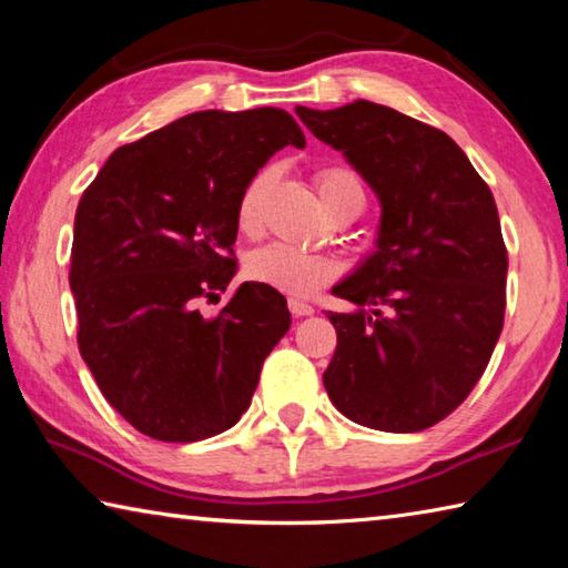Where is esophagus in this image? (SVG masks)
<instances>
[{"mask_svg":"<svg viewBox=\"0 0 568 568\" xmlns=\"http://www.w3.org/2000/svg\"><path fill=\"white\" fill-rule=\"evenodd\" d=\"M287 307H291V313L295 315V318H303V315H313V311H315L311 303L301 301V297H291V301H287Z\"/></svg>","mask_w":568,"mask_h":568,"instance_id":"obj_1","label":"esophagus"}]
</instances>
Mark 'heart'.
I'll return each instance as SVG.
<instances>
[{"label":"heart","mask_w":568,"mask_h":568,"mask_svg":"<svg viewBox=\"0 0 568 568\" xmlns=\"http://www.w3.org/2000/svg\"><path fill=\"white\" fill-rule=\"evenodd\" d=\"M271 180V172L263 170L247 182L235 207V225L243 235L253 237L261 230V203ZM318 192L325 210L345 203H363V187L355 172L343 165H328L318 172ZM245 273L255 283L275 287L285 295L307 297L318 293L338 275V263L331 255L313 253L291 243H271L253 250L245 261Z\"/></svg>","instance_id":"1"}]
</instances>
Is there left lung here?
<instances>
[{"label": "left lung", "instance_id": "1", "mask_svg": "<svg viewBox=\"0 0 568 568\" xmlns=\"http://www.w3.org/2000/svg\"><path fill=\"white\" fill-rule=\"evenodd\" d=\"M381 200L376 253L335 285L323 373L345 418L388 434L436 426L484 376L506 311L508 257L491 190L446 132L383 104L295 108Z\"/></svg>", "mask_w": 568, "mask_h": 568}]
</instances>
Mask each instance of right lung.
Segmentation results:
<instances>
[{"label":"right lung","instance_id":"add662e5","mask_svg":"<svg viewBox=\"0 0 568 568\" xmlns=\"http://www.w3.org/2000/svg\"><path fill=\"white\" fill-rule=\"evenodd\" d=\"M305 134L285 110L192 112L118 148L77 205L70 287L94 381L140 434L192 444L233 428L267 353L291 328L285 297L243 283L235 207L250 180ZM220 301V295H217Z\"/></svg>","mask_w":568,"mask_h":568}]
</instances>
